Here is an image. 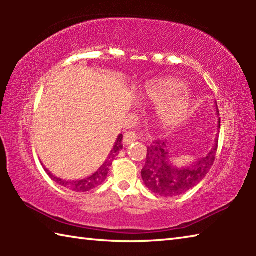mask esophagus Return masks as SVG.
<instances>
[{"label":"esophagus","instance_id":"esophagus-1","mask_svg":"<svg viewBox=\"0 0 256 256\" xmlns=\"http://www.w3.org/2000/svg\"><path fill=\"white\" fill-rule=\"evenodd\" d=\"M138 138V134L136 133V132H133V131H128V132H126L124 134V138H123V142H124V144H133L134 141H136Z\"/></svg>","mask_w":256,"mask_h":256}]
</instances>
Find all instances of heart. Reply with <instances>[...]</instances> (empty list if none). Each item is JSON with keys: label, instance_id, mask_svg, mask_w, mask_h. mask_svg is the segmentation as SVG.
<instances>
[{"label": "heart", "instance_id": "b5f03b06", "mask_svg": "<svg viewBox=\"0 0 256 256\" xmlns=\"http://www.w3.org/2000/svg\"><path fill=\"white\" fill-rule=\"evenodd\" d=\"M184 89L185 86L180 81L166 78L149 81L142 92V96L152 102H162L182 94ZM188 108L190 100L188 97L175 98L160 104L157 108V118L164 128L176 126L184 120Z\"/></svg>", "mask_w": 256, "mask_h": 256}]
</instances>
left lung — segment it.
Returning <instances> with one entry per match:
<instances>
[{
	"label": "left lung",
	"mask_w": 256,
	"mask_h": 256,
	"mask_svg": "<svg viewBox=\"0 0 256 256\" xmlns=\"http://www.w3.org/2000/svg\"><path fill=\"white\" fill-rule=\"evenodd\" d=\"M219 114V112H216ZM220 128V125H219ZM218 150V138L216 144L206 157L198 159L190 166L176 168L170 162V154L166 142L154 140L148 146L146 164L141 175L144 184L151 192L162 198L182 196L198 185L204 178L214 162Z\"/></svg>",
	"instance_id": "left-lung-1"
}]
</instances>
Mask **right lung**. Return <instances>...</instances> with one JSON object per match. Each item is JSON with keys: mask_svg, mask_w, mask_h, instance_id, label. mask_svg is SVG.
<instances>
[{"mask_svg": "<svg viewBox=\"0 0 256 256\" xmlns=\"http://www.w3.org/2000/svg\"><path fill=\"white\" fill-rule=\"evenodd\" d=\"M122 140H123V136L122 134H120L118 140H116L115 142V146L114 148H112V152L110 154V157L107 158V160L105 162V164H102V166L99 168V170L94 172V174H92V176L86 177V178L84 180H60V178H58V177H55L50 174V172L46 170V168H44L45 172H47V174L50 175V177L52 180H53L54 182H56V183L64 186V188H66L68 190H74V192H78V193H81V192H88V190H92L96 188V186L100 185L104 180H106V177L108 175V172H110V168L112 166V160L115 159L116 156H118L120 154V151L123 149V144H122Z\"/></svg>", "mask_w": 256, "mask_h": 256, "instance_id": "obj_1", "label": "right lung"}]
</instances>
